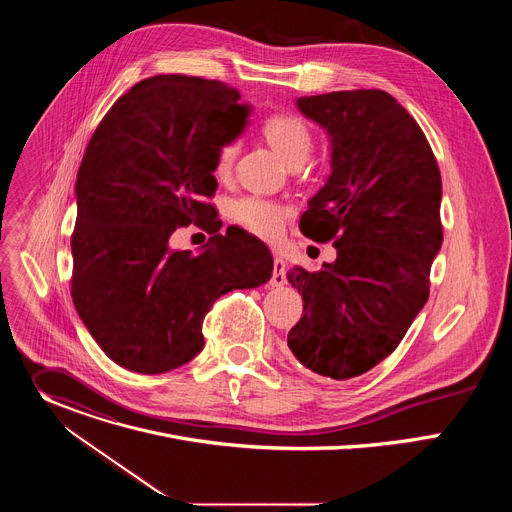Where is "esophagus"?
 <instances>
[{"mask_svg":"<svg viewBox=\"0 0 512 512\" xmlns=\"http://www.w3.org/2000/svg\"><path fill=\"white\" fill-rule=\"evenodd\" d=\"M271 287H281L285 283V261L275 253L273 255V275H271Z\"/></svg>","mask_w":512,"mask_h":512,"instance_id":"34e87169","label":"esophagus"}]
</instances>
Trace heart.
<instances>
[{
	"label": "heart",
	"instance_id": "1",
	"mask_svg": "<svg viewBox=\"0 0 512 512\" xmlns=\"http://www.w3.org/2000/svg\"><path fill=\"white\" fill-rule=\"evenodd\" d=\"M263 137L271 148L289 164V166H300L314 148V135L310 125L294 115V113H273L263 121ZM239 152L237 139H227L218 145L216 152V174H229L235 158ZM285 206L263 198V196H239L229 202V218L243 227L245 231L263 237V239H275L285 221Z\"/></svg>",
	"mask_w": 512,
	"mask_h": 512
}]
</instances>
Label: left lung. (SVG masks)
Listing matches in <instances>:
<instances>
[{
  "label": "left lung",
  "instance_id": "obj_1",
  "mask_svg": "<svg viewBox=\"0 0 512 512\" xmlns=\"http://www.w3.org/2000/svg\"><path fill=\"white\" fill-rule=\"evenodd\" d=\"M298 107L332 139V174L300 231L332 241L336 261L287 271L304 298L287 346L306 369L344 381L387 358L429 298L442 176L417 121L385 91L300 97Z\"/></svg>",
  "mask_w": 512,
  "mask_h": 512
}]
</instances>
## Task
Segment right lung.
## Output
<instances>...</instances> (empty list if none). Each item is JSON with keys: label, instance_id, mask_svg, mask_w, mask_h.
Instances as JSON below:
<instances>
[{"label": "right lung", "instance_id": "right-lung-1", "mask_svg": "<svg viewBox=\"0 0 512 512\" xmlns=\"http://www.w3.org/2000/svg\"><path fill=\"white\" fill-rule=\"evenodd\" d=\"M221 81L143 79L97 125L77 176L70 296L119 367L160 375L204 346L202 322L231 289L271 279L257 237L227 229L210 202L218 145L241 133L249 109ZM190 222L214 234L202 252H170Z\"/></svg>", "mask_w": 512, "mask_h": 512}]
</instances>
